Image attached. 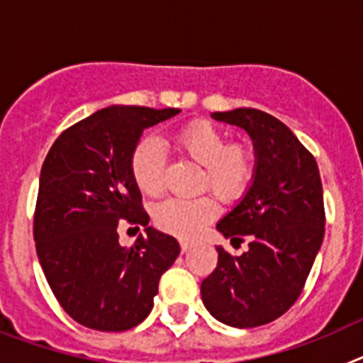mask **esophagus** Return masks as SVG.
Masks as SVG:
<instances>
[{
    "mask_svg": "<svg viewBox=\"0 0 363 363\" xmlns=\"http://www.w3.org/2000/svg\"><path fill=\"white\" fill-rule=\"evenodd\" d=\"M179 247H182V252H184V255H187V252L192 249V243L191 242H179Z\"/></svg>",
    "mask_w": 363,
    "mask_h": 363,
    "instance_id": "esophagus-1",
    "label": "esophagus"
}]
</instances>
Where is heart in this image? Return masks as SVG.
Returning a JSON list of instances; mask_svg holds the SVG:
<instances>
[{
    "instance_id": "heart-1",
    "label": "heart",
    "mask_w": 363,
    "mask_h": 363,
    "mask_svg": "<svg viewBox=\"0 0 363 363\" xmlns=\"http://www.w3.org/2000/svg\"><path fill=\"white\" fill-rule=\"evenodd\" d=\"M174 143L192 162L203 165L201 187H209L220 200L236 201L245 194L255 174L252 150L243 143H227L225 133L207 120L189 123L174 136ZM165 154L158 138L147 136L130 156V172L147 196L163 191ZM218 216L213 196L167 198L152 211L154 223L179 238H194Z\"/></svg>"
}]
</instances>
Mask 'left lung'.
Masks as SVG:
<instances>
[{
  "mask_svg": "<svg viewBox=\"0 0 363 363\" xmlns=\"http://www.w3.org/2000/svg\"><path fill=\"white\" fill-rule=\"evenodd\" d=\"M245 130L255 147V174L242 200L216 223L249 251L230 256L218 245V267L201 281V300L218 322L249 329L280 318L300 296L323 242L318 165L293 130L258 108L213 112Z\"/></svg>",
  "mask_w": 363,
  "mask_h": 363,
  "instance_id": "left-lung-1",
  "label": "left lung"
}]
</instances>
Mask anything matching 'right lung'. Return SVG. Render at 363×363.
<instances>
[{
  "label": "right lung",
  "mask_w": 363,
  "mask_h": 363,
  "mask_svg": "<svg viewBox=\"0 0 363 363\" xmlns=\"http://www.w3.org/2000/svg\"><path fill=\"white\" fill-rule=\"evenodd\" d=\"M179 108L111 105L60 134L40 174L34 240L40 265L65 313L96 331H127L149 316L179 243L149 227L130 156L143 130ZM146 227L133 247L117 225ZM140 229V227H136Z\"/></svg>",
  "instance_id": "right-lung-1"
}]
</instances>
